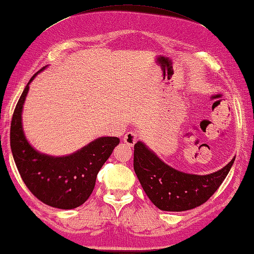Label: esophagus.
Segmentation results:
<instances>
[{
    "label": "esophagus",
    "instance_id": "obj_1",
    "mask_svg": "<svg viewBox=\"0 0 254 254\" xmlns=\"http://www.w3.org/2000/svg\"><path fill=\"white\" fill-rule=\"evenodd\" d=\"M124 141L126 143L129 147H132L137 141V134L135 131H128L124 136Z\"/></svg>",
    "mask_w": 254,
    "mask_h": 254
}]
</instances>
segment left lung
<instances>
[{"label":"left lung","instance_id":"left-lung-1","mask_svg":"<svg viewBox=\"0 0 254 254\" xmlns=\"http://www.w3.org/2000/svg\"><path fill=\"white\" fill-rule=\"evenodd\" d=\"M234 159L212 174H186L168 166L141 141L134 146V170L146 195L159 210L168 212L192 210L205 203L229 174Z\"/></svg>","mask_w":254,"mask_h":254}]
</instances>
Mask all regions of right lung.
I'll return each mask as SVG.
<instances>
[{"mask_svg":"<svg viewBox=\"0 0 254 254\" xmlns=\"http://www.w3.org/2000/svg\"><path fill=\"white\" fill-rule=\"evenodd\" d=\"M37 74L26 84L12 116V155L22 180L35 197L49 206L71 210L90 196L98 172L119 144V138L100 137L78 152L62 157L37 152L25 138L21 117L29 84Z\"/></svg>","mask_w":254,"mask_h":254,"instance_id":"obj_1","label":"right lung"}]
</instances>
